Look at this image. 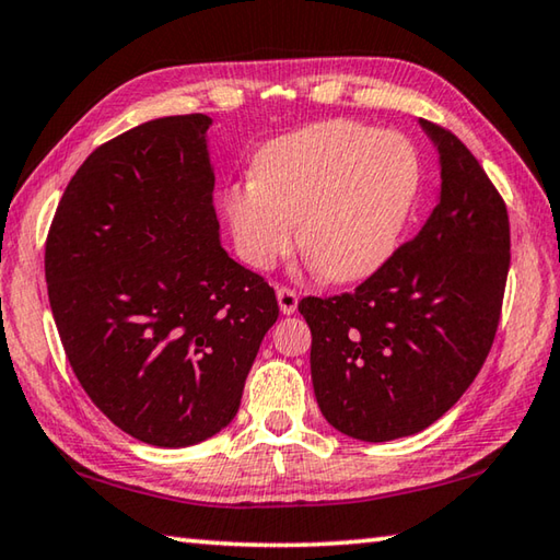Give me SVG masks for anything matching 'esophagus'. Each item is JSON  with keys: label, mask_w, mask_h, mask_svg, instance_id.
Segmentation results:
<instances>
[{"label": "esophagus", "mask_w": 560, "mask_h": 560, "mask_svg": "<svg viewBox=\"0 0 560 560\" xmlns=\"http://www.w3.org/2000/svg\"><path fill=\"white\" fill-rule=\"evenodd\" d=\"M277 301H279V308H281L283 316H291L293 311H296V306H299L296 291L287 289V287H279V289H277Z\"/></svg>", "instance_id": "1"}]
</instances>
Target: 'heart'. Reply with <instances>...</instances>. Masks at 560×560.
Here are the masks:
<instances>
[{
  "label": "heart",
  "instance_id": "obj_1",
  "mask_svg": "<svg viewBox=\"0 0 560 560\" xmlns=\"http://www.w3.org/2000/svg\"><path fill=\"white\" fill-rule=\"evenodd\" d=\"M417 158L397 132L328 120L271 140L222 210L240 257L271 269L296 244L320 277L348 283L390 259L412 210Z\"/></svg>",
  "mask_w": 560,
  "mask_h": 560
}]
</instances>
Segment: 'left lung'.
<instances>
[{"mask_svg":"<svg viewBox=\"0 0 560 560\" xmlns=\"http://www.w3.org/2000/svg\"><path fill=\"white\" fill-rule=\"evenodd\" d=\"M420 126L442 177L428 222L353 293L299 303L320 412L363 442L440 420L485 365L504 301L506 205L457 136Z\"/></svg>","mask_w":560,"mask_h":560,"instance_id":"1","label":"left lung"}]
</instances>
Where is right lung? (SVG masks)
<instances>
[{
	"mask_svg": "<svg viewBox=\"0 0 560 560\" xmlns=\"http://www.w3.org/2000/svg\"><path fill=\"white\" fill-rule=\"evenodd\" d=\"M210 116L148 120L93 150L56 207L46 283L66 358L108 420L189 447L234 420L277 324L273 289L222 249Z\"/></svg>",
	"mask_w": 560,
	"mask_h": 560,
	"instance_id": "add662e5",
	"label": "right lung"
}]
</instances>
